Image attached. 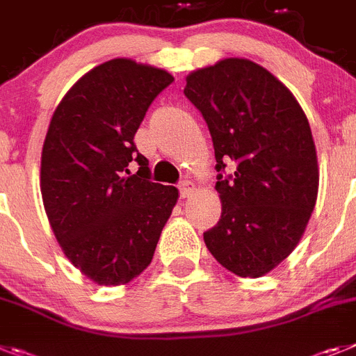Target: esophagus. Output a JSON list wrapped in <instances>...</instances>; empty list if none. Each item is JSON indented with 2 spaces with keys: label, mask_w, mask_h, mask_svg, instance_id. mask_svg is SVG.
Masks as SVG:
<instances>
[{
  "label": "esophagus",
  "mask_w": 356,
  "mask_h": 356,
  "mask_svg": "<svg viewBox=\"0 0 356 356\" xmlns=\"http://www.w3.org/2000/svg\"><path fill=\"white\" fill-rule=\"evenodd\" d=\"M178 189H180V198H184V200L189 198L191 194L194 193V184L189 180H185V181H181Z\"/></svg>",
  "instance_id": "34e87169"
}]
</instances>
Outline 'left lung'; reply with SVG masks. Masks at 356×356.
Instances as JSON below:
<instances>
[{"label":"left lung","mask_w":356,"mask_h":356,"mask_svg":"<svg viewBox=\"0 0 356 356\" xmlns=\"http://www.w3.org/2000/svg\"><path fill=\"white\" fill-rule=\"evenodd\" d=\"M184 93L214 144L221 218L203 232L205 245L239 277H261L293 252L317 202L308 118L281 81L248 59L196 70ZM227 163L234 175H224Z\"/></svg>","instance_id":"8db88e82"}]
</instances>
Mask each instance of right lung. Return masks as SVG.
<instances>
[{
    "label": "right lung",
    "instance_id": "add662e5",
    "mask_svg": "<svg viewBox=\"0 0 356 356\" xmlns=\"http://www.w3.org/2000/svg\"><path fill=\"white\" fill-rule=\"evenodd\" d=\"M172 81L165 70L111 59L79 79L50 120L42 205L65 256L97 284H126L147 268L178 200L176 187L151 181L133 142ZM131 161L136 175L127 169Z\"/></svg>",
    "mask_w": 356,
    "mask_h": 356
}]
</instances>
